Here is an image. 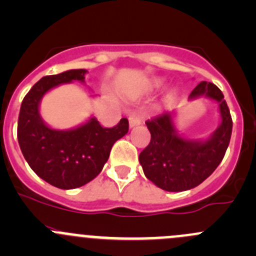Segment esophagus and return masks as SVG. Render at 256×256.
Returning a JSON list of instances; mask_svg holds the SVG:
<instances>
[{
  "mask_svg": "<svg viewBox=\"0 0 256 256\" xmlns=\"http://www.w3.org/2000/svg\"><path fill=\"white\" fill-rule=\"evenodd\" d=\"M141 121H142L141 116H138V115L131 116V118H128V124H130V128H135V126L140 125Z\"/></svg>",
  "mask_w": 256,
  "mask_h": 256,
  "instance_id": "esophagus-1",
  "label": "esophagus"
}]
</instances>
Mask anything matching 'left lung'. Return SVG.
<instances>
[{"instance_id": "1", "label": "left lung", "mask_w": 256, "mask_h": 256, "mask_svg": "<svg viewBox=\"0 0 256 256\" xmlns=\"http://www.w3.org/2000/svg\"><path fill=\"white\" fill-rule=\"evenodd\" d=\"M206 95L219 102L222 124L204 142H192L174 132L171 114L164 112L146 121L151 141L140 154L144 176L157 187L180 192L198 184L219 166L230 142L233 120L222 90L213 82H202L192 90L190 99Z\"/></svg>"}]
</instances>
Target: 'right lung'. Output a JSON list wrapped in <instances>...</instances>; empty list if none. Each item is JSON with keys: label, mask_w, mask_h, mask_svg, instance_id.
<instances>
[{"label": "right lung", "mask_w": 256, "mask_h": 256, "mask_svg": "<svg viewBox=\"0 0 256 256\" xmlns=\"http://www.w3.org/2000/svg\"><path fill=\"white\" fill-rule=\"evenodd\" d=\"M84 69L43 76L27 92L18 116L17 138L30 168L42 180L62 190L82 187L102 172L112 144L128 131V120L104 128L96 118L69 131L49 128L40 120V98L52 88L72 80L84 82Z\"/></svg>", "instance_id": "obj_1"}]
</instances>
